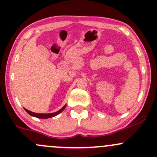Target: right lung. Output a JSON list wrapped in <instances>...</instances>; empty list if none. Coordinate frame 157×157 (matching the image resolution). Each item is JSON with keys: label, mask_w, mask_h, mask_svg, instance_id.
<instances>
[{"label": "right lung", "mask_w": 157, "mask_h": 157, "mask_svg": "<svg viewBox=\"0 0 157 157\" xmlns=\"http://www.w3.org/2000/svg\"><path fill=\"white\" fill-rule=\"evenodd\" d=\"M65 106H66V105H65V106H63V107L62 108V109H60L59 111L56 112V113H45V114H44V113H33V112L29 111V110L27 109H25V110H26V112H27V113H28L29 115H31V116H33V117H36V118H52V117L56 116V115H57L58 114H59L60 113H62V112H63V110L65 109Z\"/></svg>", "instance_id": "right-lung-1"}]
</instances>
